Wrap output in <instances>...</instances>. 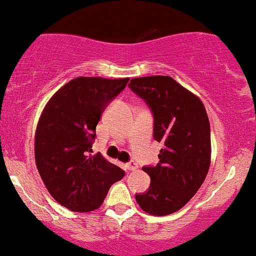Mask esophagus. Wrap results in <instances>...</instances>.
Returning <instances> with one entry per match:
<instances>
[{"mask_svg":"<svg viewBox=\"0 0 256 256\" xmlns=\"http://www.w3.org/2000/svg\"><path fill=\"white\" fill-rule=\"evenodd\" d=\"M136 168H138V165H136V162H127V164H126V168H127V170H129V171L136 170Z\"/></svg>","mask_w":256,"mask_h":256,"instance_id":"1","label":"esophagus"}]
</instances>
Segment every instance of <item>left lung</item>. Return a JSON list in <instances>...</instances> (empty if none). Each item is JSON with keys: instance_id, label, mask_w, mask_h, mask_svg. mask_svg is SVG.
Masks as SVG:
<instances>
[{"instance_id": "8db88e82", "label": "left lung", "mask_w": 256, "mask_h": 256, "mask_svg": "<svg viewBox=\"0 0 256 256\" xmlns=\"http://www.w3.org/2000/svg\"><path fill=\"white\" fill-rule=\"evenodd\" d=\"M129 88L154 116V139L164 146L159 162L144 166L149 190L136 194L144 212L166 216L182 208L206 178L210 164V128L201 100L170 76L130 80Z\"/></svg>"}]
</instances>
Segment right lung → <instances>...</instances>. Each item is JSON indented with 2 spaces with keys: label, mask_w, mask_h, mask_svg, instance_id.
<instances>
[{
  "label": "right lung",
  "mask_w": 256,
  "mask_h": 256,
  "mask_svg": "<svg viewBox=\"0 0 256 256\" xmlns=\"http://www.w3.org/2000/svg\"><path fill=\"white\" fill-rule=\"evenodd\" d=\"M126 78H76L58 90L39 118L34 155L39 175L52 198L74 212L97 210L124 171L92 152L96 126Z\"/></svg>",
  "instance_id": "right-lung-1"
}]
</instances>
